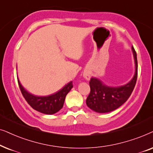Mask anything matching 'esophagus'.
<instances>
[{"label": "esophagus", "instance_id": "esophagus-1", "mask_svg": "<svg viewBox=\"0 0 153 153\" xmlns=\"http://www.w3.org/2000/svg\"><path fill=\"white\" fill-rule=\"evenodd\" d=\"M83 77H84V78L87 80H89L91 78L90 74H89L88 72H85L84 73H83Z\"/></svg>", "mask_w": 153, "mask_h": 153}]
</instances>
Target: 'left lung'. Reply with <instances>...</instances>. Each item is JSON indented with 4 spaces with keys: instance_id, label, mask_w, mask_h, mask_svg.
Listing matches in <instances>:
<instances>
[{
    "instance_id": "obj_1",
    "label": "left lung",
    "mask_w": 153,
    "mask_h": 153,
    "mask_svg": "<svg viewBox=\"0 0 153 153\" xmlns=\"http://www.w3.org/2000/svg\"><path fill=\"white\" fill-rule=\"evenodd\" d=\"M135 62V73L131 80L121 86H110L97 78L89 81L90 93L87 98V105L92 111L99 113H105L115 111L125 103L135 87L138 73L136 52L131 47Z\"/></svg>"
}]
</instances>
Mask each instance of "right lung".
I'll return each instance as SVG.
<instances>
[{"instance_id": "obj_1", "label": "right lung", "mask_w": 153, "mask_h": 153, "mask_svg": "<svg viewBox=\"0 0 153 153\" xmlns=\"http://www.w3.org/2000/svg\"><path fill=\"white\" fill-rule=\"evenodd\" d=\"M17 80L22 95L28 104L36 111L46 115H53L59 111L64 105L67 94L73 88L71 81L56 93L40 97L32 94L26 91L20 83L19 78H17Z\"/></svg>"}]
</instances>
